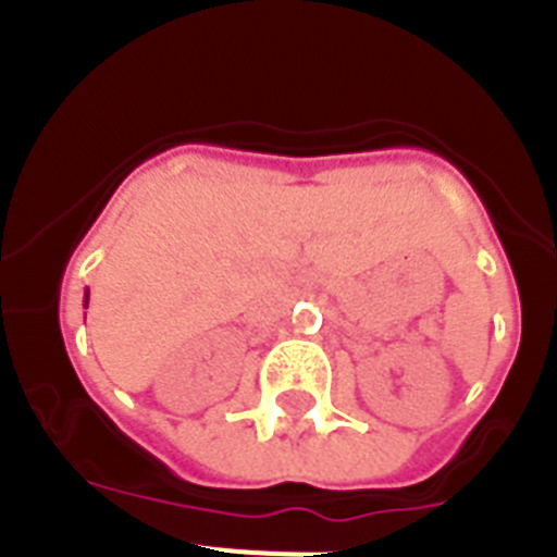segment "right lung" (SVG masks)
Listing matches in <instances>:
<instances>
[{
    "label": "right lung",
    "mask_w": 557,
    "mask_h": 557,
    "mask_svg": "<svg viewBox=\"0 0 557 557\" xmlns=\"http://www.w3.org/2000/svg\"><path fill=\"white\" fill-rule=\"evenodd\" d=\"M83 304H88V289H86V301H83Z\"/></svg>",
    "instance_id": "right-lung-1"
}]
</instances>
